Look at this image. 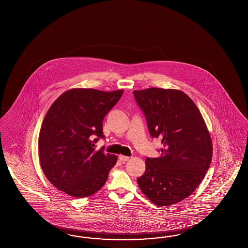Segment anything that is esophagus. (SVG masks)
I'll use <instances>...</instances> for the list:
<instances>
[{"label":"esophagus","mask_w":248,"mask_h":248,"mask_svg":"<svg viewBox=\"0 0 248 248\" xmlns=\"http://www.w3.org/2000/svg\"><path fill=\"white\" fill-rule=\"evenodd\" d=\"M119 160H120L122 163H125V162H127L128 160H129V157L125 156V155H120L119 156Z\"/></svg>","instance_id":"obj_1"}]
</instances>
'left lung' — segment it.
Instances as JSON below:
<instances>
[{
  "label": "left lung",
  "instance_id": "1",
  "mask_svg": "<svg viewBox=\"0 0 248 248\" xmlns=\"http://www.w3.org/2000/svg\"><path fill=\"white\" fill-rule=\"evenodd\" d=\"M152 138L161 139V156L146 158L137 178L144 195L160 206L181 202L200 185L210 166V135L192 99L174 89L134 91Z\"/></svg>",
  "mask_w": 248,
  "mask_h": 248
}]
</instances>
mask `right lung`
I'll use <instances>...</instances> for the list:
<instances>
[{
	"label": "right lung",
	"instance_id": "add662e5",
	"mask_svg": "<svg viewBox=\"0 0 248 248\" xmlns=\"http://www.w3.org/2000/svg\"><path fill=\"white\" fill-rule=\"evenodd\" d=\"M124 91L72 89L57 98L45 114L39 135L45 175L60 191L87 197L104 186L117 156L95 150L103 120Z\"/></svg>",
	"mask_w": 248,
	"mask_h": 248
}]
</instances>
